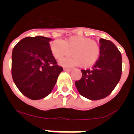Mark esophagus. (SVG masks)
I'll list each match as a JSON object with an SVG mask.
<instances>
[{
    "label": "esophagus",
    "mask_w": 134,
    "mask_h": 134,
    "mask_svg": "<svg viewBox=\"0 0 134 134\" xmlns=\"http://www.w3.org/2000/svg\"><path fill=\"white\" fill-rule=\"evenodd\" d=\"M64 70L65 71H66V72H71V71L72 70L70 69V68H64Z\"/></svg>",
    "instance_id": "1"
}]
</instances>
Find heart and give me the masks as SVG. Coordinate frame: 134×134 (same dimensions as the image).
Masks as SVG:
<instances>
[{"label": "heart", "instance_id": "1", "mask_svg": "<svg viewBox=\"0 0 134 134\" xmlns=\"http://www.w3.org/2000/svg\"><path fill=\"white\" fill-rule=\"evenodd\" d=\"M52 53L60 60L70 54L73 57L60 60L63 66L79 65L88 68L94 64L100 55V47L94 40L82 36H72L64 41L55 40L50 44Z\"/></svg>", "mask_w": 134, "mask_h": 134}]
</instances>
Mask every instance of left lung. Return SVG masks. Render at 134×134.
<instances>
[{
	"instance_id": "1",
	"label": "left lung",
	"mask_w": 134,
	"mask_h": 134,
	"mask_svg": "<svg viewBox=\"0 0 134 134\" xmlns=\"http://www.w3.org/2000/svg\"><path fill=\"white\" fill-rule=\"evenodd\" d=\"M100 55L93 68L81 70L82 78L75 82L79 93L91 100H99L111 94L122 72L121 54L109 40L100 39Z\"/></svg>"
}]
</instances>
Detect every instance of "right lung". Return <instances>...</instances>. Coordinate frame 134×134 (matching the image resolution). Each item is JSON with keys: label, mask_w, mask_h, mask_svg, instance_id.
Listing matches in <instances>:
<instances>
[{"label": "right lung", "mask_w": 134, "mask_h": 134, "mask_svg": "<svg viewBox=\"0 0 134 134\" xmlns=\"http://www.w3.org/2000/svg\"><path fill=\"white\" fill-rule=\"evenodd\" d=\"M51 40L43 36L27 37L13 49L12 77L21 93L32 100L50 94L63 70L53 56Z\"/></svg>", "instance_id": "add662e5"}]
</instances>
